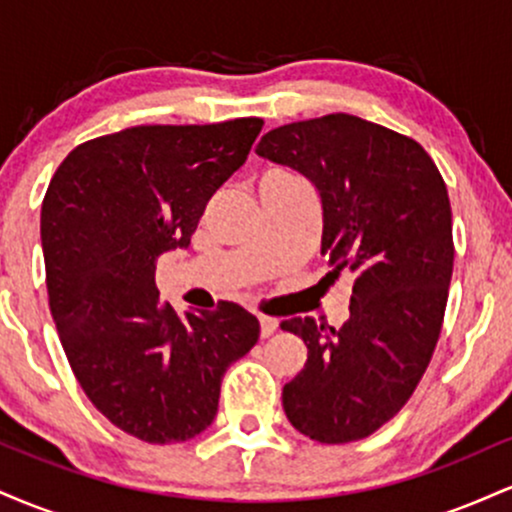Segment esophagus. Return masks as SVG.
<instances>
[{
  "mask_svg": "<svg viewBox=\"0 0 512 512\" xmlns=\"http://www.w3.org/2000/svg\"><path fill=\"white\" fill-rule=\"evenodd\" d=\"M276 327H279V322L274 320V317H267V315H260V334L264 339L272 337L276 332Z\"/></svg>",
  "mask_w": 512,
  "mask_h": 512,
  "instance_id": "obj_1",
  "label": "esophagus"
}]
</instances>
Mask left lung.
<instances>
[{
  "label": "left lung",
  "instance_id": "8db88e82",
  "mask_svg": "<svg viewBox=\"0 0 512 512\" xmlns=\"http://www.w3.org/2000/svg\"><path fill=\"white\" fill-rule=\"evenodd\" d=\"M257 156L313 182L327 276H354L339 330L281 322L308 346L284 411L317 443L368 438L414 395L438 344L455 260L448 187L424 146L346 113L276 127Z\"/></svg>",
  "mask_w": 512,
  "mask_h": 512
}]
</instances>
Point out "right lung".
Instances as JSON below:
<instances>
[{"instance_id":"right-lung-1","label":"right lung","mask_w":512,"mask_h":512,"mask_svg":"<svg viewBox=\"0 0 512 512\" xmlns=\"http://www.w3.org/2000/svg\"><path fill=\"white\" fill-rule=\"evenodd\" d=\"M262 125L238 117L105 134L76 146L45 192L40 240L62 349L93 407L144 443L209 428L228 366L260 337L238 303L180 317L154 272L163 252L190 245Z\"/></svg>"}]
</instances>
